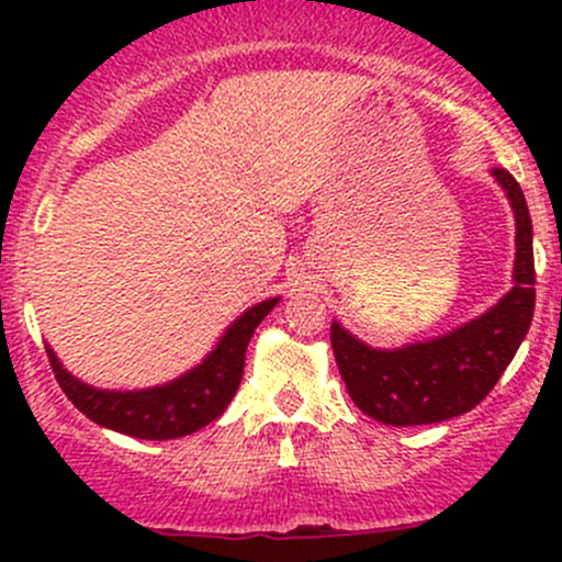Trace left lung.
<instances>
[{"mask_svg": "<svg viewBox=\"0 0 562 562\" xmlns=\"http://www.w3.org/2000/svg\"><path fill=\"white\" fill-rule=\"evenodd\" d=\"M492 176L517 220L514 288L484 315L443 337L396 350H375L331 323V348L350 400L391 427L438 424L473 411L517 356L536 310L532 223L525 192L506 168Z\"/></svg>", "mask_w": 562, "mask_h": 562, "instance_id": "left-lung-1", "label": "left lung"}]
</instances>
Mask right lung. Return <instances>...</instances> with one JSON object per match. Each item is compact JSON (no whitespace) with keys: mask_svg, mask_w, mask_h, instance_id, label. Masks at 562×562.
Masks as SVG:
<instances>
[{"mask_svg":"<svg viewBox=\"0 0 562 562\" xmlns=\"http://www.w3.org/2000/svg\"><path fill=\"white\" fill-rule=\"evenodd\" d=\"M280 299L255 304L236 317L217 342V348L198 364L166 386L140 391H105L72 378L54 350L45 348L56 383L67 400L94 424L140 440H173L198 432L225 413L245 375V353L258 323L274 310Z\"/></svg>","mask_w":562,"mask_h":562,"instance_id":"right-lung-1","label":"right lung"}]
</instances>
